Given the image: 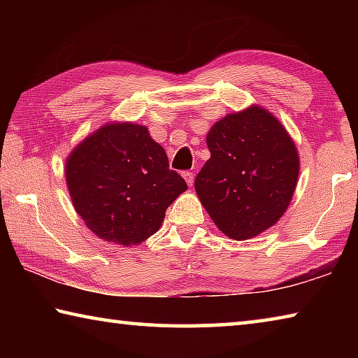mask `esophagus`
I'll return each mask as SVG.
<instances>
[{
    "instance_id": "1",
    "label": "esophagus",
    "mask_w": 358,
    "mask_h": 358,
    "mask_svg": "<svg viewBox=\"0 0 358 358\" xmlns=\"http://www.w3.org/2000/svg\"><path fill=\"white\" fill-rule=\"evenodd\" d=\"M183 178L186 180V183L189 185V186H192V183H194V173L192 172H183Z\"/></svg>"
}]
</instances>
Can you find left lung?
Instances as JSON below:
<instances>
[{
	"mask_svg": "<svg viewBox=\"0 0 358 358\" xmlns=\"http://www.w3.org/2000/svg\"><path fill=\"white\" fill-rule=\"evenodd\" d=\"M210 159L194 187L229 238L248 240L280 221L300 172L295 143L280 120L251 106L216 121L207 134Z\"/></svg>",
	"mask_w": 358,
	"mask_h": 358,
	"instance_id": "8db88e82",
	"label": "left lung"
}]
</instances>
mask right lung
Segmentation results:
<instances>
[{"mask_svg":"<svg viewBox=\"0 0 358 358\" xmlns=\"http://www.w3.org/2000/svg\"><path fill=\"white\" fill-rule=\"evenodd\" d=\"M66 183L78 216L108 243L138 245L159 230L186 181L143 124L108 123L72 150Z\"/></svg>","mask_w":358,"mask_h":358,"instance_id":"obj_1","label":"right lung"}]
</instances>
